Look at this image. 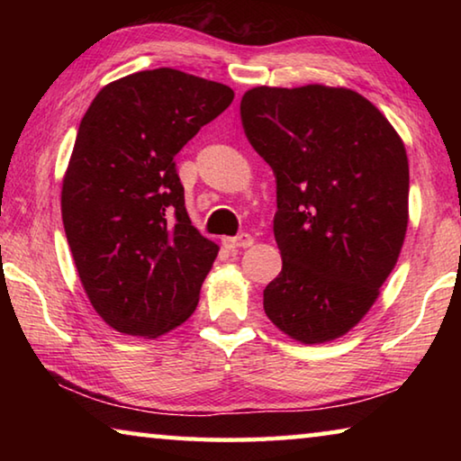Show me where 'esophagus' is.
Segmentation results:
<instances>
[{
  "mask_svg": "<svg viewBox=\"0 0 461 461\" xmlns=\"http://www.w3.org/2000/svg\"><path fill=\"white\" fill-rule=\"evenodd\" d=\"M252 244H254V238L246 231H241L233 238H223V246L230 248V249H233V248H249Z\"/></svg>",
  "mask_w": 461,
  "mask_h": 461,
  "instance_id": "34e87169",
  "label": "esophagus"
}]
</instances>
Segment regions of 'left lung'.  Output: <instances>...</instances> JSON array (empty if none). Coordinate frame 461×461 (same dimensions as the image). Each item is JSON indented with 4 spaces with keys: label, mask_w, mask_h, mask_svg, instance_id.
I'll return each instance as SVG.
<instances>
[{
    "label": "left lung",
    "mask_w": 461,
    "mask_h": 461,
    "mask_svg": "<svg viewBox=\"0 0 461 461\" xmlns=\"http://www.w3.org/2000/svg\"><path fill=\"white\" fill-rule=\"evenodd\" d=\"M248 142L276 178L283 270L264 311L303 343L339 338L368 313L409 221L402 140L360 93L256 87L240 104Z\"/></svg>",
    "instance_id": "left-lung-1"
}]
</instances>
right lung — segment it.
I'll list each match as a JSON object with an SVG mask.
<instances>
[{"instance_id": "right-lung-1", "label": "right lung", "mask_w": 461, "mask_h": 461, "mask_svg": "<svg viewBox=\"0 0 461 461\" xmlns=\"http://www.w3.org/2000/svg\"><path fill=\"white\" fill-rule=\"evenodd\" d=\"M231 101L228 85L154 68L105 85L83 115L62 223L91 305L120 333L156 338L197 307L220 248L193 228L175 156Z\"/></svg>"}]
</instances>
